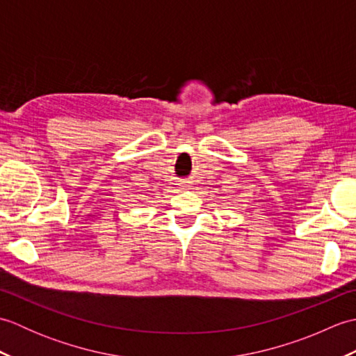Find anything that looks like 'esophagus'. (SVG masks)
<instances>
[{
  "instance_id": "esophagus-1",
  "label": "esophagus",
  "mask_w": 356,
  "mask_h": 356,
  "mask_svg": "<svg viewBox=\"0 0 356 356\" xmlns=\"http://www.w3.org/2000/svg\"><path fill=\"white\" fill-rule=\"evenodd\" d=\"M182 186H184V188H188V186H190V182H184Z\"/></svg>"
}]
</instances>
